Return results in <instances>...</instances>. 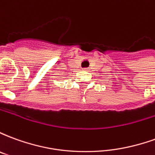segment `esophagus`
<instances>
[{
    "mask_svg": "<svg viewBox=\"0 0 155 155\" xmlns=\"http://www.w3.org/2000/svg\"><path fill=\"white\" fill-rule=\"evenodd\" d=\"M85 71H90V70H89V69H87V70H85Z\"/></svg>",
    "mask_w": 155,
    "mask_h": 155,
    "instance_id": "34e87169",
    "label": "esophagus"
}]
</instances>
